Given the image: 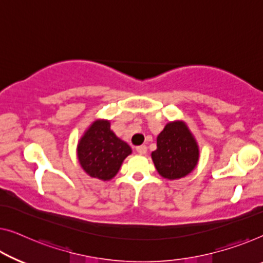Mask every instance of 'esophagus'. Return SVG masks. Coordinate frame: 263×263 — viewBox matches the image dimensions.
<instances>
[{
  "label": "esophagus",
  "instance_id": "obj_1",
  "mask_svg": "<svg viewBox=\"0 0 263 263\" xmlns=\"http://www.w3.org/2000/svg\"><path fill=\"white\" fill-rule=\"evenodd\" d=\"M136 150L139 155H145V154H146V151H147V147L145 146V145H140V146L136 147Z\"/></svg>",
  "mask_w": 263,
  "mask_h": 263
}]
</instances>
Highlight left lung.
I'll return each instance as SVG.
<instances>
[{
    "instance_id": "1",
    "label": "left lung",
    "mask_w": 263,
    "mask_h": 263,
    "mask_svg": "<svg viewBox=\"0 0 263 263\" xmlns=\"http://www.w3.org/2000/svg\"><path fill=\"white\" fill-rule=\"evenodd\" d=\"M151 158L158 174L169 181L185 177L195 169L199 147L185 121L175 120L165 125L157 137V150Z\"/></svg>"
}]
</instances>
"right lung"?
<instances>
[{"label":"right lung","mask_w":263,"mask_h":263,"mask_svg":"<svg viewBox=\"0 0 263 263\" xmlns=\"http://www.w3.org/2000/svg\"><path fill=\"white\" fill-rule=\"evenodd\" d=\"M77 154L86 174L106 182L118 174L124 159L132 154V148L111 130L109 120L97 119L78 142Z\"/></svg>","instance_id":"add662e5"}]
</instances>
